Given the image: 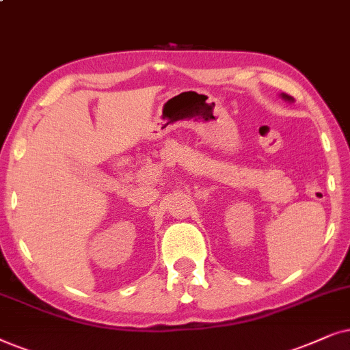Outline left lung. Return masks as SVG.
Segmentation results:
<instances>
[{
	"label": "left lung",
	"mask_w": 350,
	"mask_h": 350,
	"mask_svg": "<svg viewBox=\"0 0 350 350\" xmlns=\"http://www.w3.org/2000/svg\"><path fill=\"white\" fill-rule=\"evenodd\" d=\"M282 99H285V100H288V102H293V100H295V99H293V97L291 96H288V94H285V92H282Z\"/></svg>",
	"instance_id": "8db88e82"
}]
</instances>
